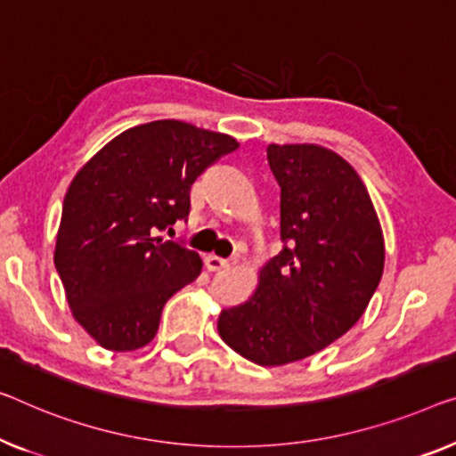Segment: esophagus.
<instances>
[{
  "label": "esophagus",
  "mask_w": 456,
  "mask_h": 456,
  "mask_svg": "<svg viewBox=\"0 0 456 456\" xmlns=\"http://www.w3.org/2000/svg\"><path fill=\"white\" fill-rule=\"evenodd\" d=\"M205 262H207L208 270L216 272V270H225L229 266H233V264H237V257L235 256L233 257H219V256L210 254V256H207Z\"/></svg>",
  "instance_id": "esophagus-1"
}]
</instances>
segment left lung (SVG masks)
I'll return each mask as SVG.
<instances>
[{
	"instance_id": "8db88e82",
	"label": "left lung",
	"mask_w": 456,
	"mask_h": 456,
	"mask_svg": "<svg viewBox=\"0 0 456 456\" xmlns=\"http://www.w3.org/2000/svg\"><path fill=\"white\" fill-rule=\"evenodd\" d=\"M281 186V254L256 293L223 309L219 336L260 366L303 360L342 338L383 276V231L366 186L344 158L319 145H268Z\"/></svg>"
}]
</instances>
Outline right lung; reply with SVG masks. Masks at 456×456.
<instances>
[{"label": "right lung", "instance_id": "add662e5", "mask_svg": "<svg viewBox=\"0 0 456 456\" xmlns=\"http://www.w3.org/2000/svg\"><path fill=\"white\" fill-rule=\"evenodd\" d=\"M237 147L229 134L153 120L114 137L73 178L54 268L73 317L102 348L147 346L167 298L200 274L194 249L158 233L186 219L190 186Z\"/></svg>", "mask_w": 456, "mask_h": 456}]
</instances>
